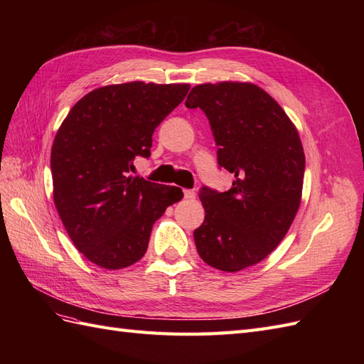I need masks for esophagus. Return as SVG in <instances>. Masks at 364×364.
<instances>
[{"mask_svg":"<svg viewBox=\"0 0 364 364\" xmlns=\"http://www.w3.org/2000/svg\"><path fill=\"white\" fill-rule=\"evenodd\" d=\"M183 197H185V199L191 200V199H194V197H196V193L193 190H183Z\"/></svg>","mask_w":364,"mask_h":364,"instance_id":"esophagus-1","label":"esophagus"}]
</instances>
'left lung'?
Returning a JSON list of instances; mask_svg holds the SVG:
<instances>
[{"mask_svg": "<svg viewBox=\"0 0 364 364\" xmlns=\"http://www.w3.org/2000/svg\"><path fill=\"white\" fill-rule=\"evenodd\" d=\"M185 106L205 112L217 162L235 178L225 193L200 190L205 220L194 230L197 252L214 269L243 270L277 249L299 209L305 171L299 134L277 100L253 83L197 85Z\"/></svg>", "mask_w": 364, "mask_h": 364, "instance_id": "8db88e82", "label": "left lung"}]
</instances>
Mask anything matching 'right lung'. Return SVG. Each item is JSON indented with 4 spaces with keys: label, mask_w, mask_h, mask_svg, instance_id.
Wrapping results in <instances>:
<instances>
[{
    "label": "right lung",
    "mask_w": 364,
    "mask_h": 364,
    "mask_svg": "<svg viewBox=\"0 0 364 364\" xmlns=\"http://www.w3.org/2000/svg\"><path fill=\"white\" fill-rule=\"evenodd\" d=\"M190 85L129 82L97 87L77 102L51 147L53 197L77 250L107 270L124 269L147 250L153 223L183 193L130 176L149 158L161 121Z\"/></svg>",
    "instance_id": "add662e5"
}]
</instances>
